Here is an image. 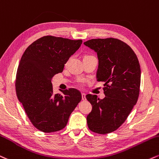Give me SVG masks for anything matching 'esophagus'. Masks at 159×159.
Listing matches in <instances>:
<instances>
[{"instance_id": "34e87169", "label": "esophagus", "mask_w": 159, "mask_h": 159, "mask_svg": "<svg viewBox=\"0 0 159 159\" xmlns=\"http://www.w3.org/2000/svg\"><path fill=\"white\" fill-rule=\"evenodd\" d=\"M81 97H82V100H83V101L86 100V94H85V93H81Z\"/></svg>"}]
</instances>
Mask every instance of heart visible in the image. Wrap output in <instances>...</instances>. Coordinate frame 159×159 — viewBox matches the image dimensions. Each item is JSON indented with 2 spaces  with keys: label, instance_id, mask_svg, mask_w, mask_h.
<instances>
[{
  "label": "heart",
  "instance_id": "obj_1",
  "mask_svg": "<svg viewBox=\"0 0 159 159\" xmlns=\"http://www.w3.org/2000/svg\"><path fill=\"white\" fill-rule=\"evenodd\" d=\"M85 57H89V55H87V56ZM82 81H83V80H81V81H80V82H82Z\"/></svg>",
  "mask_w": 159,
  "mask_h": 159
}]
</instances>
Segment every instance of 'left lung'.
I'll use <instances>...</instances> for the list:
<instances>
[{"mask_svg":"<svg viewBox=\"0 0 159 159\" xmlns=\"http://www.w3.org/2000/svg\"><path fill=\"white\" fill-rule=\"evenodd\" d=\"M84 45L98 55L96 78L104 82V98L88 94L93 109L87 116L89 129L107 134L118 129L127 119L139 95L141 69L131 47L121 40L109 38L91 39Z\"/></svg>","mask_w":159,"mask_h":159,"instance_id":"1","label":"left lung"}]
</instances>
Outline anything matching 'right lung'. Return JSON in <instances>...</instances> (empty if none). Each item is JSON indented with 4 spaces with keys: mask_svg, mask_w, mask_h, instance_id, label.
Listing matches in <instances>:
<instances>
[{
    "mask_svg": "<svg viewBox=\"0 0 159 159\" xmlns=\"http://www.w3.org/2000/svg\"><path fill=\"white\" fill-rule=\"evenodd\" d=\"M82 40L47 35L36 40L20 58L15 80L18 99L34 127L43 133L64 129L81 100L78 89L53 94L52 78L79 49Z\"/></svg>",
    "mask_w": 159,
    "mask_h": 159,
    "instance_id": "right-lung-1",
    "label": "right lung"
}]
</instances>
